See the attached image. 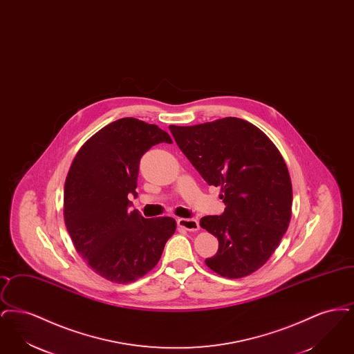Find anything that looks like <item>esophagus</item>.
Segmentation results:
<instances>
[{
	"label": "esophagus",
	"mask_w": 354,
	"mask_h": 354,
	"mask_svg": "<svg viewBox=\"0 0 354 354\" xmlns=\"http://www.w3.org/2000/svg\"><path fill=\"white\" fill-rule=\"evenodd\" d=\"M178 225L180 228H185V231H198L199 230V221L196 219H185L180 218L178 219Z\"/></svg>",
	"instance_id": "1"
}]
</instances>
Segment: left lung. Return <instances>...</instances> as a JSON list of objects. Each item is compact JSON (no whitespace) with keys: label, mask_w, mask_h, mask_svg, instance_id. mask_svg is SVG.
Masks as SVG:
<instances>
[{"label":"left lung","mask_w":354,"mask_h":354,"mask_svg":"<svg viewBox=\"0 0 354 354\" xmlns=\"http://www.w3.org/2000/svg\"><path fill=\"white\" fill-rule=\"evenodd\" d=\"M179 149L209 185L220 187L223 215L201 227L218 237L205 259L209 270L240 279L261 268L279 247L292 215V182L286 160L267 135L244 119L169 126Z\"/></svg>","instance_id":"left-lung-1"}]
</instances>
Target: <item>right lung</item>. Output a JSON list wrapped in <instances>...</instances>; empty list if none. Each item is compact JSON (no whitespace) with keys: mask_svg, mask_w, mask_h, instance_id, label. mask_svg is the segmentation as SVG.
Segmentation results:
<instances>
[{"mask_svg":"<svg viewBox=\"0 0 354 354\" xmlns=\"http://www.w3.org/2000/svg\"><path fill=\"white\" fill-rule=\"evenodd\" d=\"M172 143L156 124L122 118L104 126L77 152L65 182L64 218L73 244L90 268L109 281L129 284L158 264L176 230L172 218L145 219L129 211L136 196L142 155Z\"/></svg>","mask_w":354,"mask_h":354,"instance_id":"right-lung-1","label":"right lung"}]
</instances>
